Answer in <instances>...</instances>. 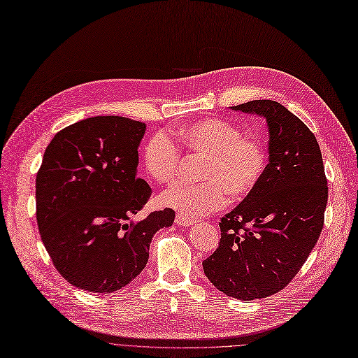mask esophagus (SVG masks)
I'll list each match as a JSON object with an SVG mask.
<instances>
[{"label":"esophagus","mask_w":358,"mask_h":358,"mask_svg":"<svg viewBox=\"0 0 358 358\" xmlns=\"http://www.w3.org/2000/svg\"><path fill=\"white\" fill-rule=\"evenodd\" d=\"M196 221L194 220H190V218H186L184 215H181V214H177V217H176V224L177 226H182V227H189V226H193Z\"/></svg>","instance_id":"1"}]
</instances>
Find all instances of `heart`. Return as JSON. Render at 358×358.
<instances>
[{
    "mask_svg": "<svg viewBox=\"0 0 358 358\" xmlns=\"http://www.w3.org/2000/svg\"><path fill=\"white\" fill-rule=\"evenodd\" d=\"M171 136L156 132L143 144L141 162L145 174L156 182H169L177 174L180 149L203 156L196 184L176 182L168 187L161 203L196 218L220 209L227 201L239 202L255 192L267 168V149L254 137H243L242 129L220 117L199 119Z\"/></svg>",
    "mask_w": 358,
    "mask_h": 358,
    "instance_id": "1",
    "label": "heart"
}]
</instances>
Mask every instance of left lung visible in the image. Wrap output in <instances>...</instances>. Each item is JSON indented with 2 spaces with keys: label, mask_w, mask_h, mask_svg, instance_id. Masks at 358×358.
<instances>
[{
  "label": "left lung",
  "mask_w": 358,
  "mask_h": 358,
  "mask_svg": "<svg viewBox=\"0 0 358 358\" xmlns=\"http://www.w3.org/2000/svg\"><path fill=\"white\" fill-rule=\"evenodd\" d=\"M231 109L267 119L268 164L255 192L221 218L218 248L202 266L222 294L252 301L280 292L307 261L323 230L327 180L319 143L285 106Z\"/></svg>",
  "instance_id": "left-lung-1"
}]
</instances>
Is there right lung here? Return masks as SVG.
<instances>
[{
	"label": "right lung",
	"mask_w": 358,
	"mask_h": 358,
	"mask_svg": "<svg viewBox=\"0 0 358 358\" xmlns=\"http://www.w3.org/2000/svg\"><path fill=\"white\" fill-rule=\"evenodd\" d=\"M145 124L87 117L47 145L36 174V222L47 252L71 285L94 294L127 286L149 259L153 234L172 226L169 208L132 222L152 189L137 177Z\"/></svg>",
	"instance_id": "obj_1"
}]
</instances>
